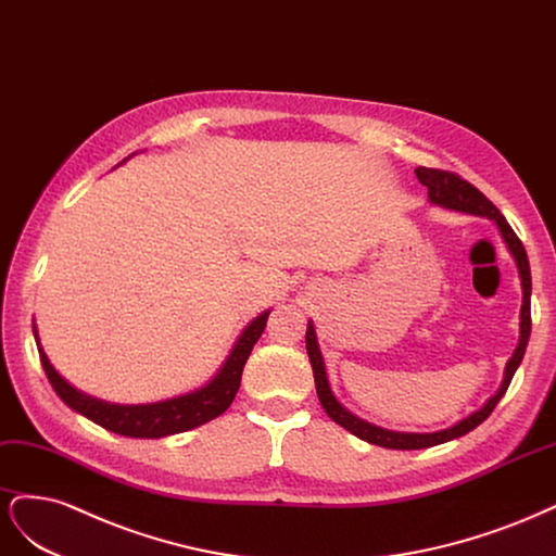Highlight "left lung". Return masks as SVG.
I'll list each match as a JSON object with an SVG mask.
<instances>
[{
  "label": "left lung",
  "mask_w": 556,
  "mask_h": 556,
  "mask_svg": "<svg viewBox=\"0 0 556 556\" xmlns=\"http://www.w3.org/2000/svg\"><path fill=\"white\" fill-rule=\"evenodd\" d=\"M416 177L422 187H427V201L432 205H439L443 210H455V212H464V214H476V217H485L490 219L496 230L501 240H504L508 254L515 261L517 267V275H519V283H522V309H519V339H517V346L510 355V361L506 363L504 369V381H501L498 390L494 395L482 404L473 414H469L467 418H462L459 422L439 429V432H395V429H386L379 427L374 422H367L363 418H357L355 414L339 402L334 397V392L330 388L328 381V371H326V361H324V353H320L318 346V337H316V326L314 320H307V334H304V342H307V355H309V363L314 369V381H316V395L320 406L326 408V414L330 416V420H334L337 425H342L344 429L357 439H363L367 443L374 445H381V447H392V451H420V447H432L445 441H453L459 439L464 434H469L471 429H476L482 420H485L494 406L498 404V400L506 395V390L513 381V376L522 363L527 344H529V334H531V270H529V258L525 252V244L519 242V238L515 236V230L510 228V224L506 222L504 214H501L492 201H488L485 195H482L473 185H469L467 180H462L455 173H447V170H437V168H416Z\"/></svg>",
  "instance_id": "8db88e82"
}]
</instances>
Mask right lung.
I'll use <instances>...</instances> for the list:
<instances>
[{
	"label": "right lung",
	"instance_id": "right-lung-1",
	"mask_svg": "<svg viewBox=\"0 0 556 556\" xmlns=\"http://www.w3.org/2000/svg\"><path fill=\"white\" fill-rule=\"evenodd\" d=\"M131 156H127L124 161H129ZM124 161H119L117 166H122ZM267 316H270V309H265L254 320H249L247 328L236 339V344H232L224 365L205 386L185 392V395L152 402V404H113L92 395H85L83 390L71 386L64 376L50 365L48 355L41 346L37 320L31 324V330H34V339H37L41 365L46 369L48 381L52 388H55L60 400L68 408H74L76 414L85 416L87 420H92L119 437L161 439V437L180 434V432H187V429L205 425L212 418L222 416L224 410L232 404V400L238 395L244 363L249 361V353H252L254 344L258 342V337L265 330Z\"/></svg>",
	"mask_w": 556,
	"mask_h": 556
}]
</instances>
